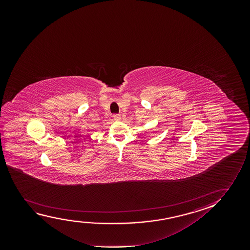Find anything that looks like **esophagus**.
<instances>
[{"label":"esophagus","instance_id":"esophagus-1","mask_svg":"<svg viewBox=\"0 0 250 250\" xmlns=\"http://www.w3.org/2000/svg\"><path fill=\"white\" fill-rule=\"evenodd\" d=\"M113 120H115V121H120L121 120V117H120V114H114L113 115Z\"/></svg>","mask_w":250,"mask_h":250}]
</instances>
